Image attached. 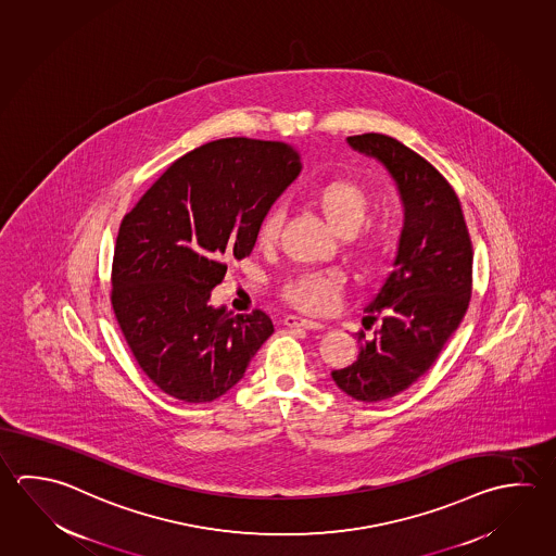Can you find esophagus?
Listing matches in <instances>:
<instances>
[{"instance_id": "34e87169", "label": "esophagus", "mask_w": 556, "mask_h": 556, "mask_svg": "<svg viewBox=\"0 0 556 556\" xmlns=\"http://www.w3.org/2000/svg\"><path fill=\"white\" fill-rule=\"evenodd\" d=\"M283 324L288 327H303V329H324V324H319L315 319H307V317H300V315H288L283 319Z\"/></svg>"}]
</instances>
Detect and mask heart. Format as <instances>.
Returning a JSON list of instances; mask_svg holds the SVG:
<instances>
[{
    "label": "heart",
    "mask_w": 556,
    "mask_h": 556,
    "mask_svg": "<svg viewBox=\"0 0 556 556\" xmlns=\"http://www.w3.org/2000/svg\"><path fill=\"white\" fill-rule=\"evenodd\" d=\"M307 203L337 235H351L354 254L366 270H380L392 258L397 247V232L390 219H366L370 212V195L363 184L349 176L327 178L307 193ZM282 222V205H270L264 212L256 229V239L263 247H273L278 241ZM344 288L346 274L339 268L305 270L283 283L282 295L298 309L324 314L339 302Z\"/></svg>",
    "instance_id": "1"
}]
</instances>
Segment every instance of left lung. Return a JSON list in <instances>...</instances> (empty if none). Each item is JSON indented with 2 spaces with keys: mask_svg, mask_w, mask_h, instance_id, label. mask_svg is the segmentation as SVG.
<instances>
[{
  "mask_svg": "<svg viewBox=\"0 0 556 556\" xmlns=\"http://www.w3.org/2000/svg\"><path fill=\"white\" fill-rule=\"evenodd\" d=\"M384 164L405 207L394 261L366 321L380 319L356 363L333 370L337 386L361 402H382L417 382L463 321L472 295V242L453 186L431 162L382 132L346 139Z\"/></svg>",
  "mask_w": 556,
  "mask_h": 556,
  "instance_id": "1",
  "label": "left lung"
}]
</instances>
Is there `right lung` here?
Masks as SVG:
<instances>
[{"label":"right lung","mask_w":556,"mask_h":556,"mask_svg":"<svg viewBox=\"0 0 556 556\" xmlns=\"http://www.w3.org/2000/svg\"><path fill=\"white\" fill-rule=\"evenodd\" d=\"M302 170L280 141L231 137L172 162L123 217L113 251L112 307L142 372L176 400L231 390L274 333L263 309L210 303L227 261L253 253L264 212Z\"/></svg>","instance_id":"obj_1"}]
</instances>
